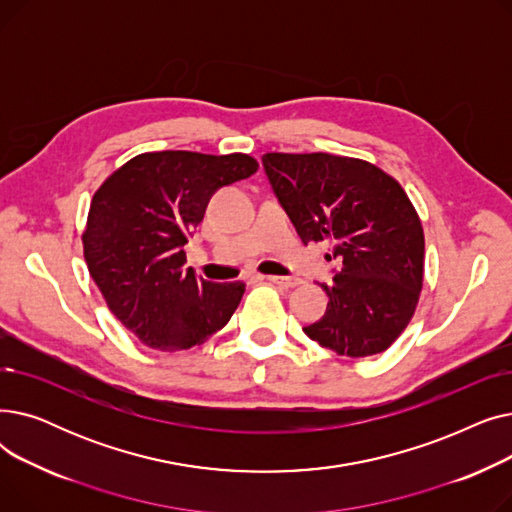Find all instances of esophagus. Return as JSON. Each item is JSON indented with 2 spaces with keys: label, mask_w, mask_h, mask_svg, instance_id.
Instances as JSON below:
<instances>
[{
  "label": "esophagus",
  "mask_w": 512,
  "mask_h": 512,
  "mask_svg": "<svg viewBox=\"0 0 512 512\" xmlns=\"http://www.w3.org/2000/svg\"><path fill=\"white\" fill-rule=\"evenodd\" d=\"M265 280H270L272 284H278V286H282V288H294V286H299L301 284V280L299 278H284V276H263Z\"/></svg>",
  "instance_id": "1"
}]
</instances>
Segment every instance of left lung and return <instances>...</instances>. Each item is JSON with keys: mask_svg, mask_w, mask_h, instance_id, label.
I'll return each mask as SVG.
<instances>
[{"mask_svg": "<svg viewBox=\"0 0 512 512\" xmlns=\"http://www.w3.org/2000/svg\"><path fill=\"white\" fill-rule=\"evenodd\" d=\"M267 180L305 242L338 259L330 303L303 332L344 357L384 353L411 321L423 284V228L402 186L369 161L265 153Z\"/></svg>", "mask_w": 512, "mask_h": 512, "instance_id": "left-lung-1", "label": "left lung"}]
</instances>
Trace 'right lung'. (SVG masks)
Returning a JSON list of instances; mask_svg holds the SVG:
<instances>
[{"label":"right lung","instance_id":"right-lung-1","mask_svg":"<svg viewBox=\"0 0 512 512\" xmlns=\"http://www.w3.org/2000/svg\"><path fill=\"white\" fill-rule=\"evenodd\" d=\"M259 164L245 153H141L93 195L83 234L89 274L110 311L143 344L184 351L222 330L245 284H215L184 267V245L222 186Z\"/></svg>","mask_w":512,"mask_h":512}]
</instances>
